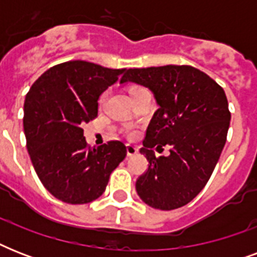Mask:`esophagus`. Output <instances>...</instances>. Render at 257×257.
<instances>
[{
    "instance_id": "1",
    "label": "esophagus",
    "mask_w": 257,
    "mask_h": 257,
    "mask_svg": "<svg viewBox=\"0 0 257 257\" xmlns=\"http://www.w3.org/2000/svg\"><path fill=\"white\" fill-rule=\"evenodd\" d=\"M137 153H139V148L137 147H135V145H126V155H128V157L135 156Z\"/></svg>"
}]
</instances>
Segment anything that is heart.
<instances>
[{"mask_svg":"<svg viewBox=\"0 0 257 257\" xmlns=\"http://www.w3.org/2000/svg\"><path fill=\"white\" fill-rule=\"evenodd\" d=\"M141 89H143V88H140V86H129V88H128L129 97L133 96V94H136V93L139 92V90H141Z\"/></svg>","mask_w":257,"mask_h":257,"instance_id":"1","label":"heart"}]
</instances>
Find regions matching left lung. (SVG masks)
Here are the masks:
<instances>
[{"instance_id":"1","label":"left lung","mask_w":257,"mask_h":257,"mask_svg":"<svg viewBox=\"0 0 257 257\" xmlns=\"http://www.w3.org/2000/svg\"><path fill=\"white\" fill-rule=\"evenodd\" d=\"M135 82L152 92L159 106L143 141L148 171L136 181L137 195L149 207L171 211L188 204L205 187L221 155L231 113L223 88L187 65L125 70L120 84ZM171 145L170 156L157 150Z\"/></svg>"}]
</instances>
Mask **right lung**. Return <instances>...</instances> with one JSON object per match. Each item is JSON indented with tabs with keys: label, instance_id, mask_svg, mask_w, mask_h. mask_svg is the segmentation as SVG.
<instances>
[{
	"label": "right lung",
	"instance_id": "add662e5",
	"mask_svg": "<svg viewBox=\"0 0 257 257\" xmlns=\"http://www.w3.org/2000/svg\"><path fill=\"white\" fill-rule=\"evenodd\" d=\"M125 69L68 61L42 73L26 94L24 131L34 171L64 203L86 204L104 193L126 156L121 141L89 148L82 125L98 112V97Z\"/></svg>",
	"mask_w": 257,
	"mask_h": 257
}]
</instances>
